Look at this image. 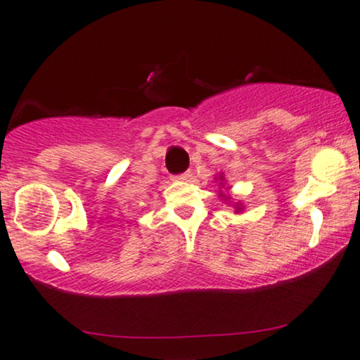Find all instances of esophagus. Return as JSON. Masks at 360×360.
Masks as SVG:
<instances>
[{
  "instance_id": "obj_1",
  "label": "esophagus",
  "mask_w": 360,
  "mask_h": 360,
  "mask_svg": "<svg viewBox=\"0 0 360 360\" xmlns=\"http://www.w3.org/2000/svg\"><path fill=\"white\" fill-rule=\"evenodd\" d=\"M193 177V174L191 172H184V174H179V176H176L174 179H177V181H189Z\"/></svg>"
}]
</instances>
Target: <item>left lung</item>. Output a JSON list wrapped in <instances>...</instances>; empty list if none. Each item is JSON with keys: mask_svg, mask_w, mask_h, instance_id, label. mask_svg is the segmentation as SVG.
I'll use <instances>...</instances> for the list:
<instances>
[{"mask_svg": "<svg viewBox=\"0 0 360 360\" xmlns=\"http://www.w3.org/2000/svg\"><path fill=\"white\" fill-rule=\"evenodd\" d=\"M214 181H218V188H220V191H218V196L221 198V201H225L226 205H233L235 213H242L243 212V205L240 203V201H233L232 194L229 193V188L225 189L226 181H225V176H223V172H220V174L214 177ZM221 188L224 189L223 192L221 191Z\"/></svg>", "mask_w": 360, "mask_h": 360, "instance_id": "8db88e82", "label": "left lung"}]
</instances>
